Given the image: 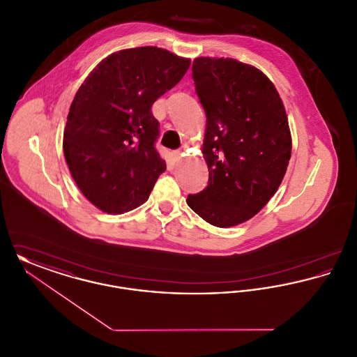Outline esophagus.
Instances as JSON below:
<instances>
[{
	"mask_svg": "<svg viewBox=\"0 0 357 357\" xmlns=\"http://www.w3.org/2000/svg\"><path fill=\"white\" fill-rule=\"evenodd\" d=\"M185 150H186V147H181V149H178V150H175L174 153H172V155H174V158L175 159H178L181 155H183V153H185Z\"/></svg>",
	"mask_w": 357,
	"mask_h": 357,
	"instance_id": "obj_1",
	"label": "esophagus"
}]
</instances>
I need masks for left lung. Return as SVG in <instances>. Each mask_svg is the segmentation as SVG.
<instances>
[{"label":"left lung","mask_w":357,"mask_h":357,"mask_svg":"<svg viewBox=\"0 0 357 357\" xmlns=\"http://www.w3.org/2000/svg\"><path fill=\"white\" fill-rule=\"evenodd\" d=\"M192 80L207 119L208 182L186 202L217 227L236 226L255 217L282 182L291 153L287 112L272 82L234 59H195Z\"/></svg>","instance_id":"obj_1"}]
</instances>
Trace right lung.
<instances>
[{
    "instance_id": "1",
    "label": "right lung",
    "mask_w": 357,
    "mask_h": 357,
    "mask_svg": "<svg viewBox=\"0 0 357 357\" xmlns=\"http://www.w3.org/2000/svg\"><path fill=\"white\" fill-rule=\"evenodd\" d=\"M188 67V59L162 48L124 50L104 59L76 92L63 150L73 181L102 211L134 210L166 171L151 107Z\"/></svg>"
}]
</instances>
